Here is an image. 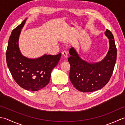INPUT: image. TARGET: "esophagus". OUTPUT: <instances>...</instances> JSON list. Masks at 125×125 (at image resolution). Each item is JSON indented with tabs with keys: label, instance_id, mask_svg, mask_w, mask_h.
<instances>
[{
	"label": "esophagus",
	"instance_id": "34e87169",
	"mask_svg": "<svg viewBox=\"0 0 125 125\" xmlns=\"http://www.w3.org/2000/svg\"><path fill=\"white\" fill-rule=\"evenodd\" d=\"M62 55H63V56H64L65 58H68V54H67V52H65V51L62 52Z\"/></svg>",
	"mask_w": 125,
	"mask_h": 125
}]
</instances>
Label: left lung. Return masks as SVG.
Instances as JSON below:
<instances>
[{"instance_id": "1", "label": "left lung", "mask_w": 125, "mask_h": 125, "mask_svg": "<svg viewBox=\"0 0 125 125\" xmlns=\"http://www.w3.org/2000/svg\"><path fill=\"white\" fill-rule=\"evenodd\" d=\"M105 35L109 40L110 48L105 57L99 62L90 63L82 60L73 48L69 50V78L78 91L90 92L105 86L112 76L116 60V48L112 33L107 29Z\"/></svg>"}]
</instances>
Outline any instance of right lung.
Returning <instances> with one entry per match:
<instances>
[{"label":"right lung","instance_id":"obj_1","mask_svg":"<svg viewBox=\"0 0 125 125\" xmlns=\"http://www.w3.org/2000/svg\"><path fill=\"white\" fill-rule=\"evenodd\" d=\"M27 19L12 31L6 53L7 64L12 77L19 85L31 91H36L48 84L52 70L60 60L56 55H44L31 59L21 54L18 45L19 38Z\"/></svg>","mask_w":125,"mask_h":125}]
</instances>
